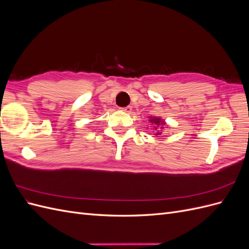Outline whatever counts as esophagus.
<instances>
[{"instance_id":"esophagus-1","label":"esophagus","mask_w":249,"mask_h":249,"mask_svg":"<svg viewBox=\"0 0 249 249\" xmlns=\"http://www.w3.org/2000/svg\"><path fill=\"white\" fill-rule=\"evenodd\" d=\"M122 111L130 113V112L132 111V107H131V106H126V107H124V108H122Z\"/></svg>"}]
</instances>
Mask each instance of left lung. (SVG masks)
I'll return each instance as SVG.
<instances>
[{
  "mask_svg": "<svg viewBox=\"0 0 249 249\" xmlns=\"http://www.w3.org/2000/svg\"><path fill=\"white\" fill-rule=\"evenodd\" d=\"M150 123L155 124L157 126L159 125V124H164V122H161V119H159V118H156V117H154L153 119H150ZM157 126H155V130H157V131H156V135H161V134H162V132H160L159 130H158V127H157Z\"/></svg>",
  "mask_w": 249,
  "mask_h": 249,
  "instance_id": "obj_1",
  "label": "left lung"
}]
</instances>
